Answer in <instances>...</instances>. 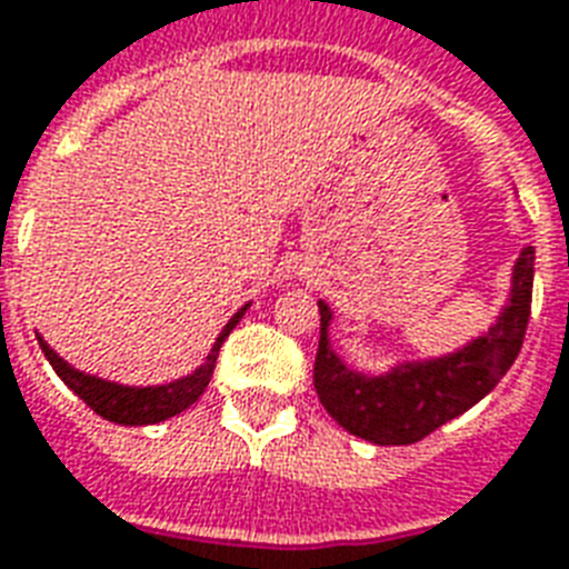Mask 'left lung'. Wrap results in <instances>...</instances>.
I'll return each mask as SVG.
<instances>
[{
  "label": "left lung",
  "mask_w": 569,
  "mask_h": 569,
  "mask_svg": "<svg viewBox=\"0 0 569 569\" xmlns=\"http://www.w3.org/2000/svg\"><path fill=\"white\" fill-rule=\"evenodd\" d=\"M535 286V250L526 247L513 268V295L496 328L462 352L367 379L346 370L328 346L331 310L319 303L322 333L313 385L325 411L342 429L372 445H415L487 397L513 367L526 340Z\"/></svg>",
  "instance_id": "obj_1"
}]
</instances>
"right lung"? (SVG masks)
<instances>
[{
	"label": "right lung",
	"mask_w": 569,
	"mask_h": 569,
	"mask_svg": "<svg viewBox=\"0 0 569 569\" xmlns=\"http://www.w3.org/2000/svg\"><path fill=\"white\" fill-rule=\"evenodd\" d=\"M244 310L247 307H241V310L229 319L227 328L217 337L211 355H208L206 363H202L197 372H190L188 379L160 385V388H124V385H112V381L94 379V376H86V372L68 367L41 337H38V342H41V349L43 355H47L50 367L59 372V379H62L89 409L98 411L103 420L121 423V427H146V423H160V420L176 418V415L190 409V406L202 397V390L208 388L211 372H214L217 352H220V346H223V340L229 337V331L238 325V319L244 316Z\"/></svg>",
	"instance_id": "add662e5"
}]
</instances>
